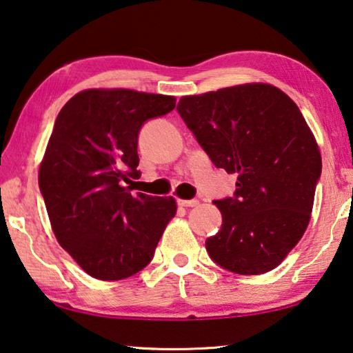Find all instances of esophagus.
<instances>
[{
    "label": "esophagus",
    "mask_w": 353,
    "mask_h": 353,
    "mask_svg": "<svg viewBox=\"0 0 353 353\" xmlns=\"http://www.w3.org/2000/svg\"><path fill=\"white\" fill-rule=\"evenodd\" d=\"M178 205H181V207H196V205H199V201H197V199H191V201H183V199H180V201H178Z\"/></svg>",
    "instance_id": "obj_1"
}]
</instances>
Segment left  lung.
Wrapping results in <instances>:
<instances>
[{
	"instance_id": "left-lung-1",
	"label": "left lung",
	"mask_w": 353,
	"mask_h": 353,
	"mask_svg": "<svg viewBox=\"0 0 353 353\" xmlns=\"http://www.w3.org/2000/svg\"><path fill=\"white\" fill-rule=\"evenodd\" d=\"M176 110L214 167L237 175L234 196L213 201L223 224L207 253L240 275L277 268L307 228L321 175L303 113L263 83L183 97Z\"/></svg>"
}]
</instances>
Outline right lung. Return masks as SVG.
Segmentation results:
<instances>
[{
	"mask_svg": "<svg viewBox=\"0 0 353 353\" xmlns=\"http://www.w3.org/2000/svg\"><path fill=\"white\" fill-rule=\"evenodd\" d=\"M175 108V97L129 89L76 94L55 119L39 165L50 226L59 243L99 280L145 269L175 216L173 197L132 194L140 178L139 134Z\"/></svg>",
	"mask_w": 353,
	"mask_h": 353,
	"instance_id": "add662e5",
	"label": "right lung"
}]
</instances>
